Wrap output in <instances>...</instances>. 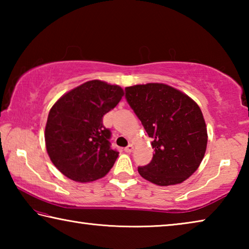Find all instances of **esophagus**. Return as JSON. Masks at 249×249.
I'll list each match as a JSON object with an SVG mask.
<instances>
[{
    "mask_svg": "<svg viewBox=\"0 0 249 249\" xmlns=\"http://www.w3.org/2000/svg\"><path fill=\"white\" fill-rule=\"evenodd\" d=\"M133 150H134V145L133 144H129L127 147H125L126 153H132Z\"/></svg>",
    "mask_w": 249,
    "mask_h": 249,
    "instance_id": "1",
    "label": "esophagus"
}]
</instances>
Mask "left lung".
Masks as SVG:
<instances>
[{
    "label": "left lung",
    "instance_id": "obj_1",
    "mask_svg": "<svg viewBox=\"0 0 249 249\" xmlns=\"http://www.w3.org/2000/svg\"><path fill=\"white\" fill-rule=\"evenodd\" d=\"M125 92L130 107L154 140L153 159L138 167L140 175L161 187L183 182L199 168L208 145L199 105L163 83L136 84L125 88Z\"/></svg>",
    "mask_w": 249,
    "mask_h": 249
}]
</instances>
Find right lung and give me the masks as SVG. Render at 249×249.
<instances>
[{
    "instance_id": "add662e5",
    "label": "right lung",
    "mask_w": 249,
    "mask_h": 249,
    "mask_svg": "<svg viewBox=\"0 0 249 249\" xmlns=\"http://www.w3.org/2000/svg\"><path fill=\"white\" fill-rule=\"evenodd\" d=\"M123 95L120 86L91 80L67 92L50 108L46 149L67 178L91 182L111 170L119 151L111 148V132L104 127L103 116Z\"/></svg>"
}]
</instances>
